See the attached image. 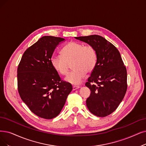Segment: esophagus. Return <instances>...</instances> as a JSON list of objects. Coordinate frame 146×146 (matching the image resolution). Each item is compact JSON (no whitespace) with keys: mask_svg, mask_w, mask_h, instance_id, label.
I'll return each mask as SVG.
<instances>
[{"mask_svg":"<svg viewBox=\"0 0 146 146\" xmlns=\"http://www.w3.org/2000/svg\"><path fill=\"white\" fill-rule=\"evenodd\" d=\"M80 88V86H72V89H73V90H77L78 89Z\"/></svg>","mask_w":146,"mask_h":146,"instance_id":"obj_1","label":"esophagus"}]
</instances>
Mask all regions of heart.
Instances as JSON below:
<instances>
[{"instance_id": "1", "label": "heart", "mask_w": 146, "mask_h": 146, "mask_svg": "<svg viewBox=\"0 0 146 146\" xmlns=\"http://www.w3.org/2000/svg\"><path fill=\"white\" fill-rule=\"evenodd\" d=\"M61 56H53L50 62L55 71L62 75L68 73L70 64L73 71L65 80L72 84H78L85 78L87 72L90 73L97 63L96 51L91 45L71 42L65 45L60 51Z\"/></svg>"}]
</instances>
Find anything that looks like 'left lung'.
<instances>
[{
	"instance_id": "obj_1",
	"label": "left lung",
	"mask_w": 146,
	"mask_h": 146,
	"mask_svg": "<svg viewBox=\"0 0 146 146\" xmlns=\"http://www.w3.org/2000/svg\"><path fill=\"white\" fill-rule=\"evenodd\" d=\"M93 46L96 51V65L86 86L91 92L87 99L89 110L104 117L117 109L127 90V71L119 50L97 35L75 37Z\"/></svg>"
}]
</instances>
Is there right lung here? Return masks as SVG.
<instances>
[{
	"label": "right lung",
	"mask_w": 146,
	"mask_h": 146,
	"mask_svg": "<svg viewBox=\"0 0 146 146\" xmlns=\"http://www.w3.org/2000/svg\"><path fill=\"white\" fill-rule=\"evenodd\" d=\"M64 38H40L23 53L17 68L18 91L22 101L38 117L51 119L59 114L72 85L61 80L51 65L53 52Z\"/></svg>",
	"instance_id": "right-lung-1"
}]
</instances>
